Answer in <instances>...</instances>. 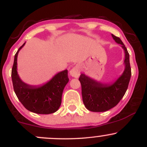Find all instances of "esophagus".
Returning a JSON list of instances; mask_svg holds the SVG:
<instances>
[{
    "label": "esophagus",
    "instance_id": "1",
    "mask_svg": "<svg viewBox=\"0 0 147 147\" xmlns=\"http://www.w3.org/2000/svg\"><path fill=\"white\" fill-rule=\"evenodd\" d=\"M80 71H81L80 66H79V65H76L71 69V70H70V75H71L72 77L77 78V77H79V75H80Z\"/></svg>",
    "mask_w": 147,
    "mask_h": 147
}]
</instances>
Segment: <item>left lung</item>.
Listing matches in <instances>:
<instances>
[{"label":"left lung","mask_w":147,"mask_h":147,"mask_svg":"<svg viewBox=\"0 0 147 147\" xmlns=\"http://www.w3.org/2000/svg\"><path fill=\"white\" fill-rule=\"evenodd\" d=\"M115 41L124 49L125 69L122 75L112 84H102L81 74L79 80L82 85L83 102L88 110L92 112H104L115 106L125 94L131 76L129 54L122 40L113 34Z\"/></svg>","instance_id":"8db88e82"}]
</instances>
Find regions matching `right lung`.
<instances>
[{
    "label": "right lung",
    "mask_w": 147,
    "mask_h": 147,
    "mask_svg": "<svg viewBox=\"0 0 147 147\" xmlns=\"http://www.w3.org/2000/svg\"><path fill=\"white\" fill-rule=\"evenodd\" d=\"M25 43L20 47L14 56L11 69L14 90L18 100L24 107L37 114H50L56 112L61 104L62 93L69 79L68 70H63L54 76L49 82L42 86H31L24 83L17 72L18 52Z\"/></svg>",
    "instance_id": "obj_1"
}]
</instances>
